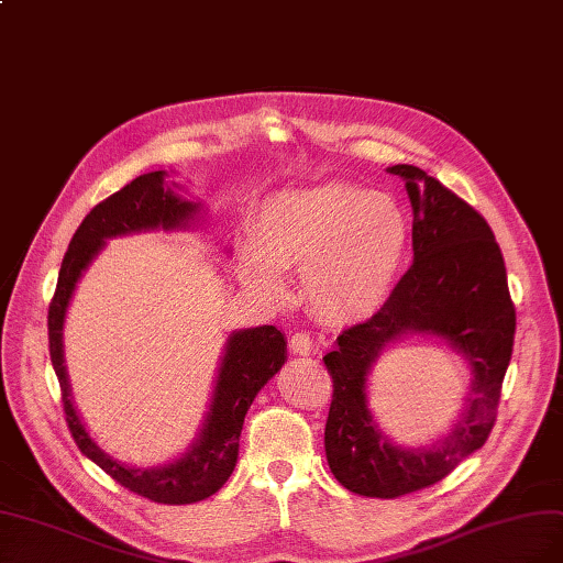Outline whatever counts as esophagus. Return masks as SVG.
<instances>
[{
  "label": "esophagus",
  "mask_w": 563,
  "mask_h": 563,
  "mask_svg": "<svg viewBox=\"0 0 563 563\" xmlns=\"http://www.w3.org/2000/svg\"><path fill=\"white\" fill-rule=\"evenodd\" d=\"M288 346L294 349V354H300V356H309L312 354V338H309V333H305V331H298V333H294L290 335V340H288Z\"/></svg>",
  "instance_id": "esophagus-1"
}]
</instances>
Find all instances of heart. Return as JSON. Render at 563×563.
<instances>
[{
  "label": "heart",
  "mask_w": 563,
  "mask_h": 563,
  "mask_svg": "<svg viewBox=\"0 0 563 563\" xmlns=\"http://www.w3.org/2000/svg\"><path fill=\"white\" fill-rule=\"evenodd\" d=\"M410 246V221L384 192L349 184L282 188L254 217L240 246V275L279 302L282 269L300 267L305 300L331 323L375 317L391 298Z\"/></svg>",
  "instance_id": "1"
}]
</instances>
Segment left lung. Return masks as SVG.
<instances>
[{"label": "left lung", "instance_id": "obj_1", "mask_svg": "<svg viewBox=\"0 0 563 563\" xmlns=\"http://www.w3.org/2000/svg\"><path fill=\"white\" fill-rule=\"evenodd\" d=\"M386 172L405 181L412 205L410 269L365 323L346 328L323 363L333 377L325 459L349 492L396 498L448 477L487 442L512 356L515 305L489 223L415 165ZM410 334L448 341L472 365L467 410L429 449H402L378 429L366 405V375L391 343Z\"/></svg>", "mask_w": 563, "mask_h": 563}]
</instances>
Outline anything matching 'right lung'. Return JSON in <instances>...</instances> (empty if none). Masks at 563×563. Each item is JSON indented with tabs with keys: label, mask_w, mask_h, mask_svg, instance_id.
<instances>
[{
	"label": "right lung",
	"mask_w": 563,
	"mask_h": 563,
	"mask_svg": "<svg viewBox=\"0 0 563 563\" xmlns=\"http://www.w3.org/2000/svg\"><path fill=\"white\" fill-rule=\"evenodd\" d=\"M165 177L167 172L163 169L142 174L111 198L92 207L79 230L74 232L48 307V346L53 371L60 382L67 426L79 450L125 489L165 503V506H188V503L217 494L235 471L242 423L249 407L286 363L284 333L275 325H256L228 335L200 433L192 438L181 456L153 468L128 466L109 456L92 440L71 400L63 344V328L74 288L107 246V240L151 230H188L202 219V202L181 198L165 184Z\"/></svg>",
	"instance_id": "obj_1"
}]
</instances>
